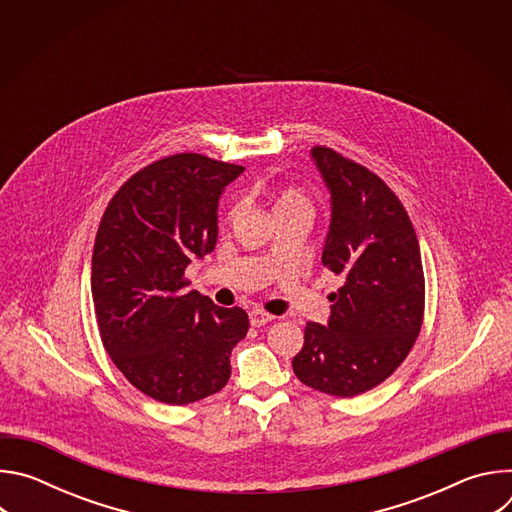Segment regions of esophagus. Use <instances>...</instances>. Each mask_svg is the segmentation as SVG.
<instances>
[{
  "mask_svg": "<svg viewBox=\"0 0 512 512\" xmlns=\"http://www.w3.org/2000/svg\"><path fill=\"white\" fill-rule=\"evenodd\" d=\"M249 320H251V326H255V328H261V326H265L267 322H271V320H275L271 314H265L263 310H251L249 312Z\"/></svg>",
  "mask_w": 512,
  "mask_h": 512,
  "instance_id": "esophagus-1",
  "label": "esophagus"
}]
</instances>
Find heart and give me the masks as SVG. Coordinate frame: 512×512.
Instances as JSON below:
<instances>
[{"label": "heart", "instance_id": "b5f03b06", "mask_svg": "<svg viewBox=\"0 0 512 512\" xmlns=\"http://www.w3.org/2000/svg\"><path fill=\"white\" fill-rule=\"evenodd\" d=\"M294 206H308V200H306V196H304L302 192L287 188V190H283V192L277 196V200H275V204H273V212H275V210H281V208H294Z\"/></svg>", "mask_w": 512, "mask_h": 512}]
</instances>
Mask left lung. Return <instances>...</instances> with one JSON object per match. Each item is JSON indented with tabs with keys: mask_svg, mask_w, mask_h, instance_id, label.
Returning a JSON list of instances; mask_svg holds the SVG:
<instances>
[{
	"mask_svg": "<svg viewBox=\"0 0 512 512\" xmlns=\"http://www.w3.org/2000/svg\"><path fill=\"white\" fill-rule=\"evenodd\" d=\"M330 192L322 263L344 279L326 326L308 322L291 360L322 393L354 397L389 379L421 330L425 279L417 235L391 188L328 148H312Z\"/></svg>",
	"mask_w": 512,
	"mask_h": 512,
	"instance_id": "1",
	"label": "left lung"
}]
</instances>
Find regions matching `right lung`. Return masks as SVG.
<instances>
[{"label":"right lung","instance_id":"obj_1","mask_svg":"<svg viewBox=\"0 0 512 512\" xmlns=\"http://www.w3.org/2000/svg\"><path fill=\"white\" fill-rule=\"evenodd\" d=\"M243 166L178 154L131 176L95 239L91 294L103 346L123 377L160 403L221 391L249 330L241 308L186 289V267L212 253L218 200Z\"/></svg>","mask_w":512,"mask_h":512}]
</instances>
